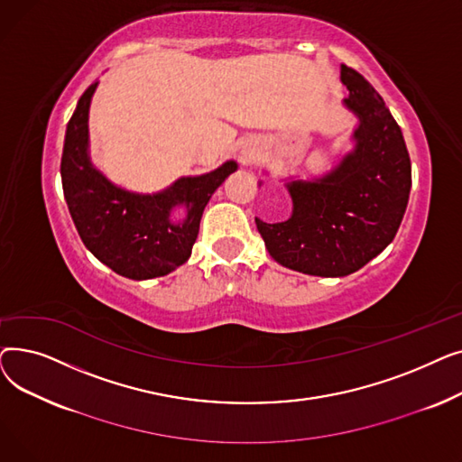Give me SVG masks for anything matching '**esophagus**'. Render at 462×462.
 I'll use <instances>...</instances> for the list:
<instances>
[{
	"mask_svg": "<svg viewBox=\"0 0 462 462\" xmlns=\"http://www.w3.org/2000/svg\"><path fill=\"white\" fill-rule=\"evenodd\" d=\"M254 148H256V143H253V142L245 143V145H244V152H241V159H244V161L251 159V155L254 153Z\"/></svg>",
	"mask_w": 462,
	"mask_h": 462,
	"instance_id": "34e87169",
	"label": "esophagus"
}]
</instances>
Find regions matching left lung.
<instances>
[{
  "mask_svg": "<svg viewBox=\"0 0 462 462\" xmlns=\"http://www.w3.org/2000/svg\"><path fill=\"white\" fill-rule=\"evenodd\" d=\"M343 101L359 125L354 150L317 180L288 181L292 215L256 228L275 262L317 277H346L392 244L404 217L411 164L401 127L376 89L341 65Z\"/></svg>",
  "mask_w": 462,
  "mask_h": 462,
  "instance_id": "8db88e82",
  "label": "left lung"
}]
</instances>
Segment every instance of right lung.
<instances>
[{"label":"right lung","instance_id":"add662e5","mask_svg":"<svg viewBox=\"0 0 462 462\" xmlns=\"http://www.w3.org/2000/svg\"><path fill=\"white\" fill-rule=\"evenodd\" d=\"M97 84L82 93L65 133L61 183L72 223L88 251L117 275L134 281L168 275L189 260L204 208L237 162L180 178L153 194L114 185L89 159L88 116ZM178 208L184 209L185 219L173 218Z\"/></svg>","mask_w":462,"mask_h":462}]
</instances>
